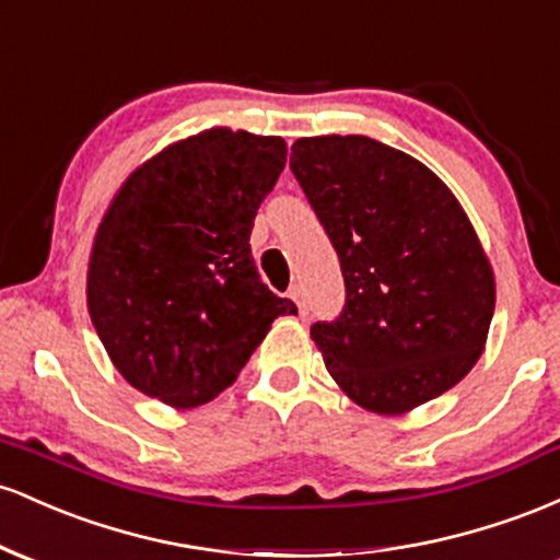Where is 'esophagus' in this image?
Here are the masks:
<instances>
[{"label": "esophagus", "instance_id": "1", "mask_svg": "<svg viewBox=\"0 0 560 560\" xmlns=\"http://www.w3.org/2000/svg\"><path fill=\"white\" fill-rule=\"evenodd\" d=\"M289 298H292L294 302H298V307H300V316H305V294H302V287H289Z\"/></svg>", "mask_w": 560, "mask_h": 560}]
</instances>
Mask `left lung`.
<instances>
[{
    "instance_id": "1",
    "label": "left lung",
    "mask_w": 560,
    "mask_h": 560,
    "mask_svg": "<svg viewBox=\"0 0 560 560\" xmlns=\"http://www.w3.org/2000/svg\"><path fill=\"white\" fill-rule=\"evenodd\" d=\"M292 171L342 262L345 311L311 339L339 389L400 416L464 378L485 352L494 271L450 186L382 141L305 137Z\"/></svg>"
}]
</instances>
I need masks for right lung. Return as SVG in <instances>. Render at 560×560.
Segmentation results:
<instances>
[{"instance_id": "1", "label": "right lung", "mask_w": 560, "mask_h": 560, "mask_svg": "<svg viewBox=\"0 0 560 560\" xmlns=\"http://www.w3.org/2000/svg\"><path fill=\"white\" fill-rule=\"evenodd\" d=\"M287 141L213 126L137 165L96 226L89 316L118 374L186 410L231 387L298 305L260 281L249 231Z\"/></svg>"}]
</instances>
